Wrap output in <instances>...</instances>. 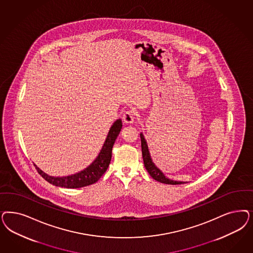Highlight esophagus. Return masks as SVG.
Returning <instances> with one entry per match:
<instances>
[{"instance_id":"obj_1","label":"esophagus","mask_w":253,"mask_h":253,"mask_svg":"<svg viewBox=\"0 0 253 253\" xmlns=\"http://www.w3.org/2000/svg\"><path fill=\"white\" fill-rule=\"evenodd\" d=\"M136 112L134 110H127L123 114V120L126 124H131L136 119Z\"/></svg>"}]
</instances>
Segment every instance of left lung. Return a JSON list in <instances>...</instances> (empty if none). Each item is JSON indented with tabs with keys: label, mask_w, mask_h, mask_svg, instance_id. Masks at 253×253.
Wrapping results in <instances>:
<instances>
[{
	"label": "left lung",
	"mask_w": 253,
	"mask_h": 253,
	"mask_svg": "<svg viewBox=\"0 0 253 253\" xmlns=\"http://www.w3.org/2000/svg\"><path fill=\"white\" fill-rule=\"evenodd\" d=\"M140 140H141V152H142V158H143V162H144V167H145L148 173L152 176L153 179H155V180H157L159 182L166 183V184H172V185L186 183V182H183V181H175V180H171V179L166 178V176L164 175L163 173L155 167V164L153 163L150 154H149L146 140L144 139L142 134H140Z\"/></svg>",
	"instance_id": "left-lung-1"
}]
</instances>
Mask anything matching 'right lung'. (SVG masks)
Here are the masks:
<instances>
[{"instance_id":"1","label":"right lung","mask_w":253,"mask_h":253,"mask_svg":"<svg viewBox=\"0 0 253 253\" xmlns=\"http://www.w3.org/2000/svg\"><path fill=\"white\" fill-rule=\"evenodd\" d=\"M122 126L121 119H118L117 121L114 122L113 126L109 131L104 145L102 147L97 159L91 164L87 169H85L80 173L68 176V177L54 178L44 174L35 165L34 166L42 177L53 185L64 188H81L91 185L97 182L98 179H100V177L106 171L112 159V150H113L114 141L122 129Z\"/></svg>"}]
</instances>
